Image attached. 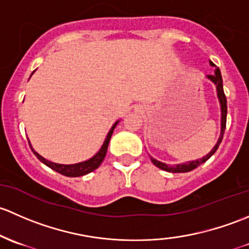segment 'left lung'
<instances>
[{
    "label": "left lung",
    "mask_w": 249,
    "mask_h": 249,
    "mask_svg": "<svg viewBox=\"0 0 249 249\" xmlns=\"http://www.w3.org/2000/svg\"><path fill=\"white\" fill-rule=\"evenodd\" d=\"M210 65H211L212 67H216V65H214L212 61H210ZM207 79H210V80H211L212 83L216 85L217 96H218L219 104H220V111H222V117H220V135H219L218 142H217L216 145H214V147L212 148L211 151H210L209 155H206L205 157L200 158V160H192V162H186V163H182V164H175V165H169V164L162 163V162H160V160H155V158L151 157V160H152V163L155 164L157 168L162 169V170L169 171V173H188V171H191V170H193V169L198 168L200 164L206 162V160H209V158L211 157V156L213 155L214 152H216L217 148H218V146H219V143L222 142L223 135H224V130H225V124H227V110L228 109H227V98H225L224 89H223L222 74H220L219 68H216L213 75H207Z\"/></svg>",
    "instance_id": "8db88e82"
}]
</instances>
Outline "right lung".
<instances>
[{
  "mask_svg": "<svg viewBox=\"0 0 249 249\" xmlns=\"http://www.w3.org/2000/svg\"><path fill=\"white\" fill-rule=\"evenodd\" d=\"M119 122L120 121H116L114 124H112L111 129H110L109 133H107V135L106 140H104L103 145H102L101 150H99L98 152H97L96 155L93 156V157L89 158V160H85V162L76 163V164H57V163H53V162H50V160H45V158H43L42 156L39 155V153L36 152V151L33 150L31 142H29L30 147H31V150L33 151V153H35L36 157H37L38 160H40V162L44 163L45 165L49 166L50 169H53V170H55V171H57V173L62 174V175L68 176V178H79V176H84V175H86V174L91 173V171L96 170V169L98 168L99 165H101L102 162L104 160V158H106L107 146H109V142H110V138H111L112 132H114L115 127H116Z\"/></svg>",
  "mask_w": 249,
  "mask_h": 249,
  "instance_id": "add662e5",
  "label": "right lung"
}]
</instances>
